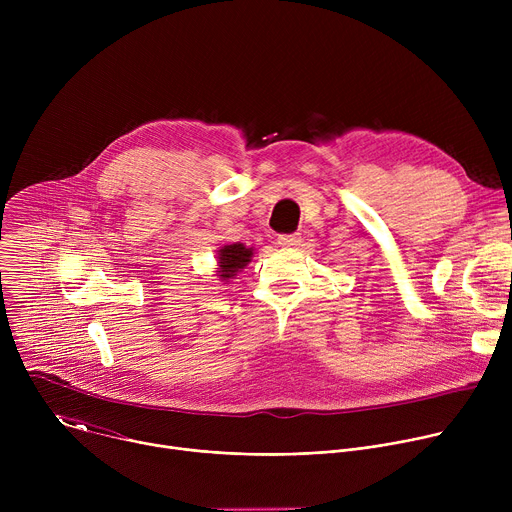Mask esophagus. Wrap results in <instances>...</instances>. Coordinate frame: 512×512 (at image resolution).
Segmentation results:
<instances>
[{"mask_svg": "<svg viewBox=\"0 0 512 512\" xmlns=\"http://www.w3.org/2000/svg\"><path fill=\"white\" fill-rule=\"evenodd\" d=\"M300 243H302L300 233H294V235H281V237H279V245H281V247H298Z\"/></svg>", "mask_w": 512, "mask_h": 512, "instance_id": "obj_1", "label": "esophagus"}]
</instances>
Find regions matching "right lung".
Masks as SVG:
<instances>
[{
    "label": "right lung",
    "instance_id": "right-lung-1",
    "mask_svg": "<svg viewBox=\"0 0 512 512\" xmlns=\"http://www.w3.org/2000/svg\"><path fill=\"white\" fill-rule=\"evenodd\" d=\"M253 253H255V249L247 247L243 243L223 245L216 251V277L225 283L235 279V275L249 265Z\"/></svg>",
    "mask_w": 512,
    "mask_h": 512
}]
</instances>
